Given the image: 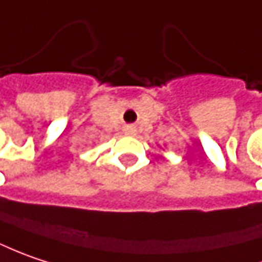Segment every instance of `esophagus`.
Listing matches in <instances>:
<instances>
[{"mask_svg": "<svg viewBox=\"0 0 262 262\" xmlns=\"http://www.w3.org/2000/svg\"><path fill=\"white\" fill-rule=\"evenodd\" d=\"M125 131H126V134H134V131H136V129H134L133 126H128V128H126Z\"/></svg>", "mask_w": 262, "mask_h": 262, "instance_id": "34e87169", "label": "esophagus"}]
</instances>
